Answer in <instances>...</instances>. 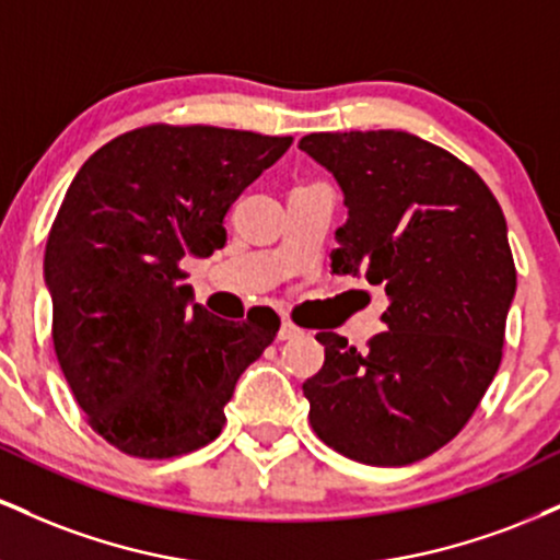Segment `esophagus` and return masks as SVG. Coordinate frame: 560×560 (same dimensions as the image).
I'll return each instance as SVG.
<instances>
[{
  "label": "esophagus",
  "mask_w": 560,
  "mask_h": 560,
  "mask_svg": "<svg viewBox=\"0 0 560 560\" xmlns=\"http://www.w3.org/2000/svg\"><path fill=\"white\" fill-rule=\"evenodd\" d=\"M300 334V329L294 324H289V320H281V326H279V339L281 342H287V339H294Z\"/></svg>",
  "instance_id": "34e87169"
}]
</instances>
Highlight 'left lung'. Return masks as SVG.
Listing matches in <instances>:
<instances>
[{"label":"left lung","mask_w":560,"mask_h":560,"mask_svg":"<svg viewBox=\"0 0 560 560\" xmlns=\"http://www.w3.org/2000/svg\"><path fill=\"white\" fill-rule=\"evenodd\" d=\"M300 150L345 195L334 273L389 298L369 350L316 334L326 361L302 384L307 419L347 458L416 464L466 427L498 374L516 294L505 215L466 163L413 133H307Z\"/></svg>","instance_id":"8db88e82"}]
</instances>
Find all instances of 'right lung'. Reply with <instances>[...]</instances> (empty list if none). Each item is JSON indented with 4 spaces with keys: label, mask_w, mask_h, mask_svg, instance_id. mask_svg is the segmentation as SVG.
Returning a JSON list of instances; mask_svg holds the SVG:
<instances>
[{
    "label": "right lung",
    "mask_w": 560,
    "mask_h": 560,
    "mask_svg": "<svg viewBox=\"0 0 560 560\" xmlns=\"http://www.w3.org/2000/svg\"><path fill=\"white\" fill-rule=\"evenodd\" d=\"M292 137L147 126L75 173L44 253L57 361L96 434L173 458L221 434L226 402L279 318L226 320L195 302L184 258L226 244L223 218Z\"/></svg>",
    "instance_id": "1"
}]
</instances>
